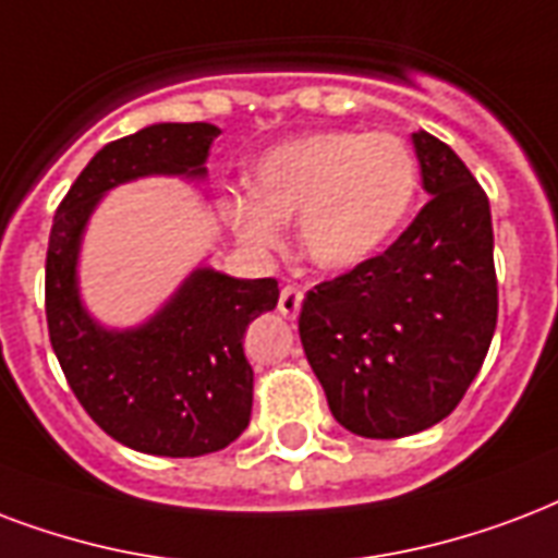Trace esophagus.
Here are the masks:
<instances>
[{
  "mask_svg": "<svg viewBox=\"0 0 558 558\" xmlns=\"http://www.w3.org/2000/svg\"><path fill=\"white\" fill-rule=\"evenodd\" d=\"M301 301H304V292H301L298 287H292V283H287V287L280 289V301H278L280 316L295 318L298 310H301Z\"/></svg>",
  "mask_w": 558,
  "mask_h": 558,
  "instance_id": "1",
  "label": "esophagus"
}]
</instances>
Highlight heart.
Segmentation results:
<instances>
[{
    "mask_svg": "<svg viewBox=\"0 0 558 558\" xmlns=\"http://www.w3.org/2000/svg\"><path fill=\"white\" fill-rule=\"evenodd\" d=\"M248 181L251 195L225 202L242 242L275 248L280 222L298 219L304 257L325 271H348L401 228L418 190V163L398 134L333 128L263 151Z\"/></svg>",
    "mask_w": 558,
    "mask_h": 558,
    "instance_id": "obj_1",
    "label": "heart"
}]
</instances>
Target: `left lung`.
<instances>
[{
	"instance_id": "left-lung-1",
	"label": "left lung",
	"mask_w": 558,
	"mask_h": 558,
	"mask_svg": "<svg viewBox=\"0 0 558 558\" xmlns=\"http://www.w3.org/2000/svg\"><path fill=\"white\" fill-rule=\"evenodd\" d=\"M412 143L430 202L383 254L310 289L298 316L333 418L365 439L448 418L497 325L486 193L441 140L418 131Z\"/></svg>"
}]
</instances>
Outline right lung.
<instances>
[{
  "mask_svg": "<svg viewBox=\"0 0 558 558\" xmlns=\"http://www.w3.org/2000/svg\"><path fill=\"white\" fill-rule=\"evenodd\" d=\"M216 137L210 122H160L113 140L63 195L49 233L46 322L54 356L87 415L140 453L204 457L248 427L254 372L242 336L278 307V280L195 269L151 322L108 330L81 307V233L110 186L143 175L202 178Z\"/></svg>",
  "mask_w": 558,
  "mask_h": 558,
  "instance_id": "1",
  "label": "right lung"
}]
</instances>
